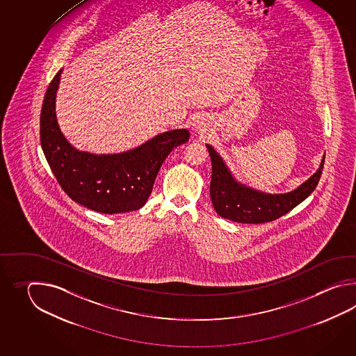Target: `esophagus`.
Segmentation results:
<instances>
[{
    "mask_svg": "<svg viewBox=\"0 0 356 356\" xmlns=\"http://www.w3.org/2000/svg\"><path fill=\"white\" fill-rule=\"evenodd\" d=\"M193 126H195V129H196V131H200V132H204V122L196 121V122H195V124H193Z\"/></svg>",
    "mask_w": 356,
    "mask_h": 356,
    "instance_id": "obj_1",
    "label": "esophagus"
}]
</instances>
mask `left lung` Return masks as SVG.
<instances>
[{
	"label": "left lung",
	"mask_w": 356,
	"mask_h": 356,
	"mask_svg": "<svg viewBox=\"0 0 356 356\" xmlns=\"http://www.w3.org/2000/svg\"><path fill=\"white\" fill-rule=\"evenodd\" d=\"M212 164L210 197L212 206L224 219L243 224H261L279 219L302 202L317 187L325 155L316 173L286 193H266L238 181L211 145L206 144Z\"/></svg>",
	"instance_id": "left-lung-1"
}]
</instances>
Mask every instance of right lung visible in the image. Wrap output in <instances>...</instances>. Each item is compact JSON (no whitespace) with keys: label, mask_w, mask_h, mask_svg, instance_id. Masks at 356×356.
<instances>
[{"label":"right lung","mask_w":356,"mask_h":356,"mask_svg":"<svg viewBox=\"0 0 356 356\" xmlns=\"http://www.w3.org/2000/svg\"><path fill=\"white\" fill-rule=\"evenodd\" d=\"M60 74L62 68L49 83L40 111V145L56 179L72 201L92 211L112 215L141 209L165 158L188 141V129L165 131L127 152H81L68 143L57 121Z\"/></svg>","instance_id":"add662e5"}]
</instances>
